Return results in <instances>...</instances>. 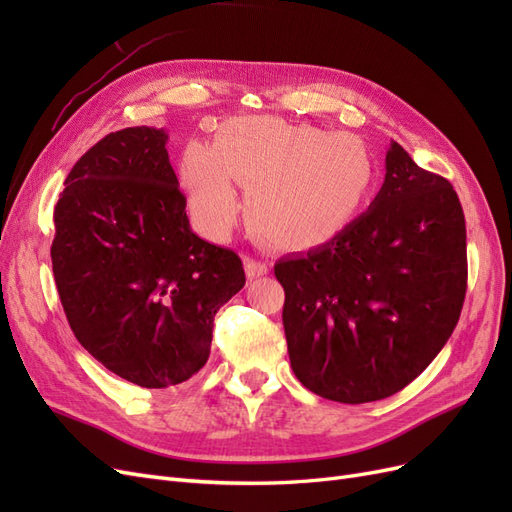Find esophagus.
<instances>
[{"instance_id":"1","label":"esophagus","mask_w":512,"mask_h":512,"mask_svg":"<svg viewBox=\"0 0 512 512\" xmlns=\"http://www.w3.org/2000/svg\"><path fill=\"white\" fill-rule=\"evenodd\" d=\"M245 271H247V277H262L269 273V265L265 260H256V258H247L245 260Z\"/></svg>"}]
</instances>
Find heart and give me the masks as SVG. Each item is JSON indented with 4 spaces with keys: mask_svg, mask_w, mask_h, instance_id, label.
Instances as JSON below:
<instances>
[{
    "mask_svg": "<svg viewBox=\"0 0 512 512\" xmlns=\"http://www.w3.org/2000/svg\"><path fill=\"white\" fill-rule=\"evenodd\" d=\"M179 175L198 226L226 237L239 215L235 181L247 190L252 230L275 245L329 241L361 205L371 162L361 141L275 117H243L220 126L215 145L192 141Z\"/></svg>",
    "mask_w": 512,
    "mask_h": 512,
    "instance_id": "b5f03b06",
    "label": "heart"
}]
</instances>
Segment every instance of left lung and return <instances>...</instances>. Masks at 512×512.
I'll return each instance as SVG.
<instances>
[{"label": "left lung", "mask_w": 512, "mask_h": 512, "mask_svg": "<svg viewBox=\"0 0 512 512\" xmlns=\"http://www.w3.org/2000/svg\"><path fill=\"white\" fill-rule=\"evenodd\" d=\"M294 376L339 404L408 386L457 327L466 299V218L453 185L399 143L380 192L324 245L275 262Z\"/></svg>", "instance_id": "left-lung-1"}]
</instances>
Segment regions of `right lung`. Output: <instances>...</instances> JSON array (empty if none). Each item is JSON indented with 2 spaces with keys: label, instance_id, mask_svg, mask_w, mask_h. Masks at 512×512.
I'll return each mask as SVG.
<instances>
[{
  "label": "right lung",
  "instance_id": "add662e5",
  "mask_svg": "<svg viewBox=\"0 0 512 512\" xmlns=\"http://www.w3.org/2000/svg\"><path fill=\"white\" fill-rule=\"evenodd\" d=\"M168 134L104 136L72 166L55 205L53 275L81 346L145 389L190 380L213 318L245 286L241 258L192 232Z\"/></svg>",
  "mask_w": 512,
  "mask_h": 512
}]
</instances>
